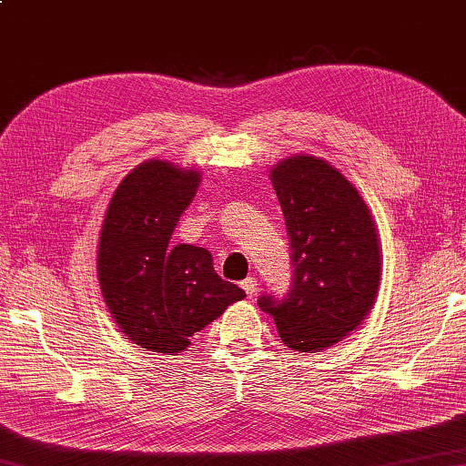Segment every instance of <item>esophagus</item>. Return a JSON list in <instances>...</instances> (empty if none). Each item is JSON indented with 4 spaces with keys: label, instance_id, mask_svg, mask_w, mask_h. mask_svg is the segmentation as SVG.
Instances as JSON below:
<instances>
[{
    "label": "esophagus",
    "instance_id": "esophagus-1",
    "mask_svg": "<svg viewBox=\"0 0 466 466\" xmlns=\"http://www.w3.org/2000/svg\"><path fill=\"white\" fill-rule=\"evenodd\" d=\"M240 287H242V290H244L246 297H248V299H252L254 295H257V280H254V279H244L240 282Z\"/></svg>",
    "mask_w": 466,
    "mask_h": 466
}]
</instances>
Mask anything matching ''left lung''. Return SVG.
I'll return each mask as SVG.
<instances>
[{"label": "left lung", "mask_w": 466, "mask_h": 466, "mask_svg": "<svg viewBox=\"0 0 466 466\" xmlns=\"http://www.w3.org/2000/svg\"><path fill=\"white\" fill-rule=\"evenodd\" d=\"M285 216L293 282L258 307L275 319L282 343L315 353L358 329L380 287L376 224L355 189L329 163L297 155L270 171Z\"/></svg>", "instance_id": "left-lung-1"}]
</instances>
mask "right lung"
I'll return each instance as SVG.
<instances>
[{
	"label": "right lung",
	"mask_w": 466,
	"mask_h": 466,
	"mask_svg": "<svg viewBox=\"0 0 466 466\" xmlns=\"http://www.w3.org/2000/svg\"><path fill=\"white\" fill-rule=\"evenodd\" d=\"M198 186L199 171L149 159L118 184L106 208L96 252L100 290L127 339L147 351H184L191 335L246 297L216 275L206 248L169 246Z\"/></svg>",
	"instance_id": "1"
}]
</instances>
